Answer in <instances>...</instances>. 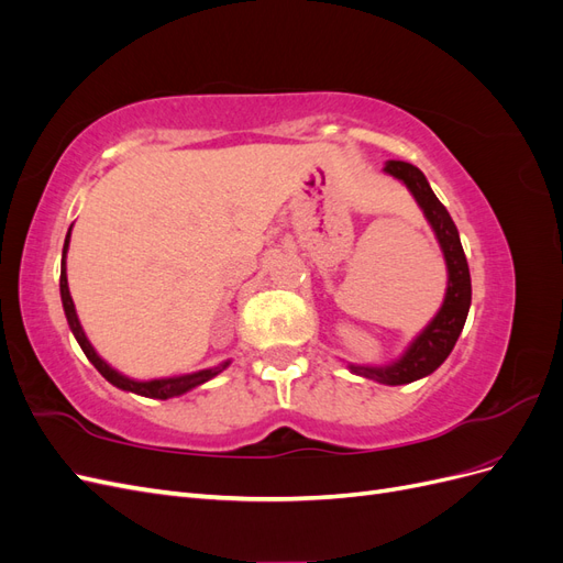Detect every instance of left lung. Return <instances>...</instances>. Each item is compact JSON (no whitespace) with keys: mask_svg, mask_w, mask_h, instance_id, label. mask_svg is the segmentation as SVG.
I'll use <instances>...</instances> for the list:
<instances>
[{"mask_svg":"<svg viewBox=\"0 0 563 563\" xmlns=\"http://www.w3.org/2000/svg\"><path fill=\"white\" fill-rule=\"evenodd\" d=\"M385 172L389 176L399 178L408 190H411L424 218L430 220V225L439 240V246L444 251V258H446L449 288H446V298H444V305H441V310L428 327H424V331L413 340V343L408 345V350L401 354V360H397L389 366L350 364V371L356 373V376H364L383 385H406V383L430 376L432 371H437L446 362V356L451 354L460 331L465 327L470 302H472V282H470L465 251H463V244H460L453 218L449 216L444 203L437 199L428 178L422 176L420 168L408 162L391 159L385 164Z\"/></svg>","mask_w":563,"mask_h":563,"instance_id":"left-lung-1","label":"left lung"}]
</instances>
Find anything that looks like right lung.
<instances>
[{"label": "right lung", "mask_w": 563, "mask_h": 563, "mask_svg": "<svg viewBox=\"0 0 563 563\" xmlns=\"http://www.w3.org/2000/svg\"><path fill=\"white\" fill-rule=\"evenodd\" d=\"M73 230V228H70ZM67 246H70V232H67L65 236V246H63V261H60V300H63V310H65V317H67V323H70V329L77 338L79 347L84 350V354L89 356V362L98 368L100 376H103L108 383H112L114 387L119 389H126V391H135V395L141 397H150V399H172V397H178V395H185V391H190L192 387L201 385L211 380L213 376H218L220 371L228 368L230 362L220 364V366H213V368H203V371H197V373H190V376H176V378H159V380H131L126 376H122V373L114 371L110 364H106L100 356L96 354V350L91 347L89 338L84 335V329L81 323L77 319V312H75V302H73V296H70V288H67V275H65V253H67Z\"/></svg>", "instance_id": "right-lung-1"}]
</instances>
